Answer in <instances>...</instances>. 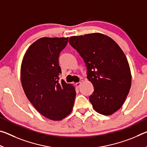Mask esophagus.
<instances>
[{
    "label": "esophagus",
    "mask_w": 147,
    "mask_h": 147,
    "mask_svg": "<svg viewBox=\"0 0 147 147\" xmlns=\"http://www.w3.org/2000/svg\"><path fill=\"white\" fill-rule=\"evenodd\" d=\"M80 85H81V82H79L76 83V86L77 88H79L80 86Z\"/></svg>",
    "instance_id": "esophagus-1"
}]
</instances>
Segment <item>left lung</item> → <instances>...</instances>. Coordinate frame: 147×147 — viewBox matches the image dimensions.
Masks as SVG:
<instances>
[{"mask_svg": "<svg viewBox=\"0 0 147 147\" xmlns=\"http://www.w3.org/2000/svg\"><path fill=\"white\" fill-rule=\"evenodd\" d=\"M69 42L86 63L87 78L94 87L89 96L93 108L102 115L115 113L131 88V71L123 51L111 38L100 33L72 36Z\"/></svg>", "mask_w": 147, "mask_h": 147, "instance_id": "obj_1", "label": "left lung"}]
</instances>
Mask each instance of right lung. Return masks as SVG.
Segmentation results:
<instances>
[{
    "instance_id": "1",
    "label": "right lung",
    "mask_w": 147,
    "mask_h": 147,
    "mask_svg": "<svg viewBox=\"0 0 147 147\" xmlns=\"http://www.w3.org/2000/svg\"><path fill=\"white\" fill-rule=\"evenodd\" d=\"M68 38H42L32 43L23 57L21 80L26 97L39 113L53 121H60L71 113L76 91L74 87L59 82L61 73L59 53Z\"/></svg>"
}]
</instances>
